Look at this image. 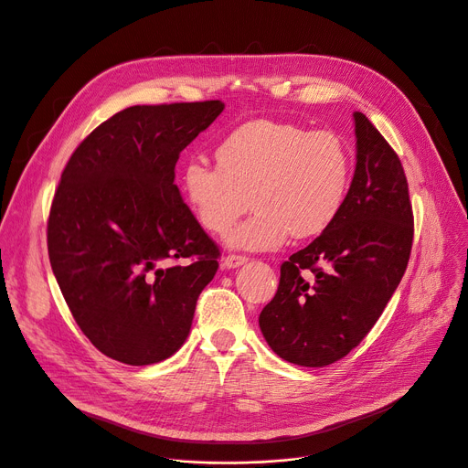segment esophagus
<instances>
[{"mask_svg":"<svg viewBox=\"0 0 468 468\" xmlns=\"http://www.w3.org/2000/svg\"><path fill=\"white\" fill-rule=\"evenodd\" d=\"M248 261V258H244V256H228L226 260H224V267L226 269H237V267H240V265H244Z\"/></svg>","mask_w":468,"mask_h":468,"instance_id":"34e87169","label":"esophagus"}]
</instances>
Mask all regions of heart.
I'll use <instances>...</instances> for the list:
<instances>
[{"mask_svg": "<svg viewBox=\"0 0 468 468\" xmlns=\"http://www.w3.org/2000/svg\"><path fill=\"white\" fill-rule=\"evenodd\" d=\"M217 165L190 158L181 190L197 226L226 233L250 203L251 215L226 242L235 250L271 251L294 239L321 235L347 199L353 162L334 133L260 119L228 134L215 151Z\"/></svg>", "mask_w": 468, "mask_h": 468, "instance_id": "obj_1", "label": "heart"}]
</instances>
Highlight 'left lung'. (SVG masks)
<instances>
[{
  "label": "left lung",
  "instance_id": "left-lung-1",
  "mask_svg": "<svg viewBox=\"0 0 468 468\" xmlns=\"http://www.w3.org/2000/svg\"><path fill=\"white\" fill-rule=\"evenodd\" d=\"M356 167L342 212L280 269L260 315L283 360L324 367L351 353L398 289L412 248V207L403 165L362 112L353 113ZM310 270V282L300 272Z\"/></svg>",
  "mask_w": 468,
  "mask_h": 468
}]
</instances>
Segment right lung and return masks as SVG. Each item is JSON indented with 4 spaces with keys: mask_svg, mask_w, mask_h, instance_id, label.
I'll use <instances>...</instances> for the list:
<instances>
[{
    "mask_svg": "<svg viewBox=\"0 0 468 468\" xmlns=\"http://www.w3.org/2000/svg\"><path fill=\"white\" fill-rule=\"evenodd\" d=\"M222 112L220 101L131 106L97 126L63 169L50 265L81 332L117 362L149 366L177 353L218 271L220 250L174 181L181 151ZM177 259L191 263L166 264Z\"/></svg>",
    "mask_w": 468,
    "mask_h": 468,
    "instance_id": "1",
    "label": "right lung"
}]
</instances>
